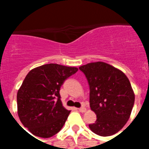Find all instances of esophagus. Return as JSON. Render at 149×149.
<instances>
[{
    "instance_id": "obj_1",
    "label": "esophagus",
    "mask_w": 149,
    "mask_h": 149,
    "mask_svg": "<svg viewBox=\"0 0 149 149\" xmlns=\"http://www.w3.org/2000/svg\"><path fill=\"white\" fill-rule=\"evenodd\" d=\"M78 110H79V112H84L85 111H86V109H85L84 107H81V108H80V109H78Z\"/></svg>"
}]
</instances>
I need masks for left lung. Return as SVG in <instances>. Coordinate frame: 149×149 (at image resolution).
<instances>
[{
    "label": "left lung",
    "mask_w": 149,
    "mask_h": 149,
    "mask_svg": "<svg viewBox=\"0 0 149 149\" xmlns=\"http://www.w3.org/2000/svg\"><path fill=\"white\" fill-rule=\"evenodd\" d=\"M89 84V102L97 115L88 125L101 136L116 134L127 123L134 104L135 94L126 75L118 68L101 61L80 66Z\"/></svg>",
    "instance_id": "1"
}]
</instances>
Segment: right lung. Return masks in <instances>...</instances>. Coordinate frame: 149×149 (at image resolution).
I'll return each instance as SVG.
<instances>
[{
	"label": "right lung",
	"instance_id": "add662e5",
	"mask_svg": "<svg viewBox=\"0 0 149 149\" xmlns=\"http://www.w3.org/2000/svg\"><path fill=\"white\" fill-rule=\"evenodd\" d=\"M76 67L47 64L32 69L17 95L20 120L31 133L41 138L56 134L70 113L62 104L60 88Z\"/></svg>",
	"mask_w": 149,
	"mask_h": 149
}]
</instances>
